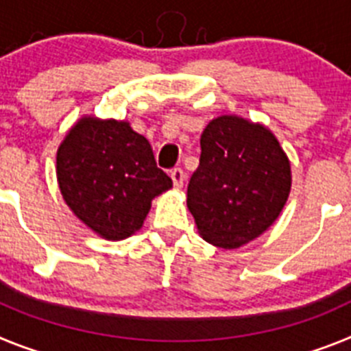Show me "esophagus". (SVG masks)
I'll return each mask as SVG.
<instances>
[{
    "mask_svg": "<svg viewBox=\"0 0 351 351\" xmlns=\"http://www.w3.org/2000/svg\"><path fill=\"white\" fill-rule=\"evenodd\" d=\"M171 180H173V185H175L176 189H180V187H182V185H184V182H185L184 171H182L180 167H175V169H173V171H171Z\"/></svg>",
    "mask_w": 351,
    "mask_h": 351,
    "instance_id": "1",
    "label": "esophagus"
}]
</instances>
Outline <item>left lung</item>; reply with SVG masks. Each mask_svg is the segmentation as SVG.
<instances>
[{
	"instance_id": "left-lung-1",
	"label": "left lung",
	"mask_w": 351,
	"mask_h": 351,
	"mask_svg": "<svg viewBox=\"0 0 351 351\" xmlns=\"http://www.w3.org/2000/svg\"><path fill=\"white\" fill-rule=\"evenodd\" d=\"M199 166L187 206L203 240L239 249L272 226L291 191V166L268 127L237 114L213 118L201 134Z\"/></svg>"
}]
</instances>
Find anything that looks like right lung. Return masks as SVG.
Wrapping results in <instances>:
<instances>
[{
  "instance_id": "obj_1",
  "label": "right lung",
  "mask_w": 351,
  "mask_h": 351,
  "mask_svg": "<svg viewBox=\"0 0 351 351\" xmlns=\"http://www.w3.org/2000/svg\"><path fill=\"white\" fill-rule=\"evenodd\" d=\"M60 193L93 233L125 240L143 228L152 199L173 187L148 139L129 121L79 118L56 152Z\"/></svg>"
}]
</instances>
